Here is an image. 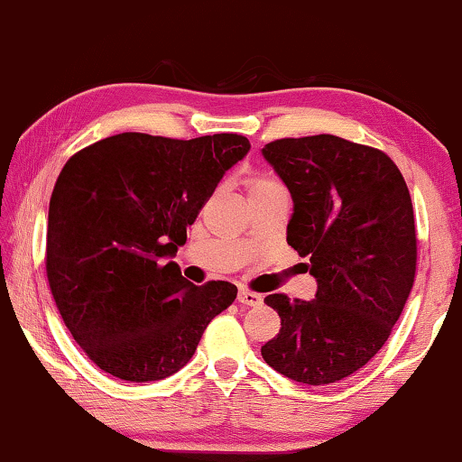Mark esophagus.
Instances as JSON below:
<instances>
[{"mask_svg": "<svg viewBox=\"0 0 462 462\" xmlns=\"http://www.w3.org/2000/svg\"><path fill=\"white\" fill-rule=\"evenodd\" d=\"M237 300H239V303H244V305H260L262 295L254 293V291H250V289H239Z\"/></svg>", "mask_w": 462, "mask_h": 462, "instance_id": "esophagus-1", "label": "esophagus"}]
</instances>
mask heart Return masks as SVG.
Here are the masks:
<instances>
[{
    "label": "heart",
    "instance_id": "heart-1",
    "mask_svg": "<svg viewBox=\"0 0 462 462\" xmlns=\"http://www.w3.org/2000/svg\"><path fill=\"white\" fill-rule=\"evenodd\" d=\"M273 183H276L274 180H271V177L266 175H252L250 181H247V189H260V188H266V186H273Z\"/></svg>",
    "mask_w": 462,
    "mask_h": 462
}]
</instances>
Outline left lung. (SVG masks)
<instances>
[{
  "label": "left lung",
  "instance_id": "1",
  "mask_svg": "<svg viewBox=\"0 0 462 462\" xmlns=\"http://www.w3.org/2000/svg\"><path fill=\"white\" fill-rule=\"evenodd\" d=\"M262 154L293 198L287 244L318 281L311 301L264 297L281 330L262 357L301 384H332L382 349L413 289L409 188L386 152L330 134L268 142Z\"/></svg>",
  "mask_w": 462,
  "mask_h": 462
}]
</instances>
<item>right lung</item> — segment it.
Here are the masks:
<instances>
[{
    "label": "right lung",
    "instance_id": "add662e5",
    "mask_svg": "<svg viewBox=\"0 0 462 462\" xmlns=\"http://www.w3.org/2000/svg\"><path fill=\"white\" fill-rule=\"evenodd\" d=\"M247 151L241 134L124 132L63 165L49 202L47 281L63 324L103 372L127 382L180 372L236 301V285L196 287L167 258Z\"/></svg>",
    "mask_w": 462,
    "mask_h": 462
}]
</instances>
